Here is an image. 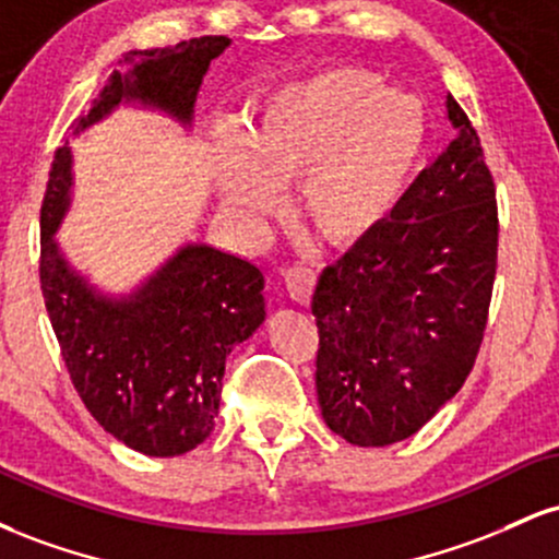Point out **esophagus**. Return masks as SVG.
<instances>
[{
	"mask_svg": "<svg viewBox=\"0 0 559 559\" xmlns=\"http://www.w3.org/2000/svg\"><path fill=\"white\" fill-rule=\"evenodd\" d=\"M284 281H286L288 297L299 301V305H307L312 297V292H316L318 273L312 271L310 265H292L284 271Z\"/></svg>",
	"mask_w": 559,
	"mask_h": 559,
	"instance_id": "1",
	"label": "esophagus"
}]
</instances>
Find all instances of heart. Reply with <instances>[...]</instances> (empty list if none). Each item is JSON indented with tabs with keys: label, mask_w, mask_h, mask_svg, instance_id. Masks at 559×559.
<instances>
[{
	"label": "heart",
	"mask_w": 559,
	"mask_h": 559,
	"mask_svg": "<svg viewBox=\"0 0 559 559\" xmlns=\"http://www.w3.org/2000/svg\"><path fill=\"white\" fill-rule=\"evenodd\" d=\"M418 99L386 92L368 70L331 68L278 92L243 126L221 189L241 221L271 213L297 181V215L331 247L368 239L386 221L420 155Z\"/></svg>",
	"instance_id": "obj_1"
}]
</instances>
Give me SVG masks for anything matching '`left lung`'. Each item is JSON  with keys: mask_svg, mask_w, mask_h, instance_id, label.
<instances>
[{"mask_svg": "<svg viewBox=\"0 0 559 559\" xmlns=\"http://www.w3.org/2000/svg\"><path fill=\"white\" fill-rule=\"evenodd\" d=\"M457 136L389 221L320 275L316 386L323 420L357 447L420 431L476 365L497 275L499 213L484 146L447 96Z\"/></svg>", "mask_w": 559, "mask_h": 559, "instance_id": "8db88e82", "label": "left lung"}]
</instances>
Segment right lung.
<instances>
[{
	"mask_svg": "<svg viewBox=\"0 0 559 559\" xmlns=\"http://www.w3.org/2000/svg\"><path fill=\"white\" fill-rule=\"evenodd\" d=\"M226 36L128 52L131 70L110 75L81 128L123 99L189 123L210 60ZM70 152L57 150L41 202L44 305L62 360L96 423L150 457H178L215 428L226 357L265 320L260 267L213 247H186L131 299H105L62 260L52 234L68 210Z\"/></svg>",
	"mask_w": 559,
	"mask_h": 559,
	"instance_id": "1",
	"label": "right lung"
}]
</instances>
